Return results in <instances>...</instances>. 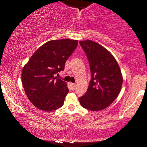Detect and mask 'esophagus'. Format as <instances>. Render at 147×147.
<instances>
[{
	"label": "esophagus",
	"instance_id": "34e87169",
	"mask_svg": "<svg viewBox=\"0 0 147 147\" xmlns=\"http://www.w3.org/2000/svg\"><path fill=\"white\" fill-rule=\"evenodd\" d=\"M71 86L72 90H75V89L76 88V85L75 84H72V83H71Z\"/></svg>",
	"mask_w": 147,
	"mask_h": 147
}]
</instances>
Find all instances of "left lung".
Returning a JSON list of instances; mask_svg holds the SVG:
<instances>
[{
    "label": "left lung",
    "instance_id": "left-lung-1",
    "mask_svg": "<svg viewBox=\"0 0 147 147\" xmlns=\"http://www.w3.org/2000/svg\"><path fill=\"white\" fill-rule=\"evenodd\" d=\"M80 44L88 57L91 79L88 91L79 101L87 109L101 111L119 94L123 84L121 69L114 56L99 44L89 40Z\"/></svg>",
    "mask_w": 147,
    "mask_h": 147
}]
</instances>
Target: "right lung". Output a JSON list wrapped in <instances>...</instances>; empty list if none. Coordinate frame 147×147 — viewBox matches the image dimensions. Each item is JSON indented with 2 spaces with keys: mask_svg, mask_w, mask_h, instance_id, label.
Segmentation results:
<instances>
[{
  "mask_svg": "<svg viewBox=\"0 0 147 147\" xmlns=\"http://www.w3.org/2000/svg\"><path fill=\"white\" fill-rule=\"evenodd\" d=\"M78 44L76 40H50L40 46L23 67V88L38 109L52 111L63 105L69 89L66 82L57 79L55 74L64 69L65 61Z\"/></svg>",
  "mask_w": 147,
  "mask_h": 147,
  "instance_id": "add662e5",
  "label": "right lung"
}]
</instances>
